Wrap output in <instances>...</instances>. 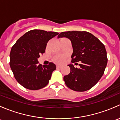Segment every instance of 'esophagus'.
I'll return each mask as SVG.
<instances>
[{"instance_id": "1", "label": "esophagus", "mask_w": 120, "mask_h": 120, "mask_svg": "<svg viewBox=\"0 0 120 120\" xmlns=\"http://www.w3.org/2000/svg\"><path fill=\"white\" fill-rule=\"evenodd\" d=\"M61 66H59V65H57V66H56L57 68H61Z\"/></svg>"}]
</instances>
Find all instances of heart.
I'll return each mask as SVG.
<instances>
[{
    "label": "heart",
    "instance_id": "1",
    "mask_svg": "<svg viewBox=\"0 0 120 120\" xmlns=\"http://www.w3.org/2000/svg\"><path fill=\"white\" fill-rule=\"evenodd\" d=\"M66 59V56H56L53 58V61L57 64H61L64 62Z\"/></svg>",
    "mask_w": 120,
    "mask_h": 120
}]
</instances>
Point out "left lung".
Instances as JSON below:
<instances>
[{"mask_svg": "<svg viewBox=\"0 0 120 120\" xmlns=\"http://www.w3.org/2000/svg\"><path fill=\"white\" fill-rule=\"evenodd\" d=\"M65 37L71 41L73 48L71 62L81 61L79 68L72 64L69 74L64 77L66 85L72 90L83 92L91 89L103 75L107 63L105 45L92 34L86 31L62 32L58 38Z\"/></svg>", "mask_w": 120, "mask_h": 120, "instance_id": "obj_1", "label": "left lung"}]
</instances>
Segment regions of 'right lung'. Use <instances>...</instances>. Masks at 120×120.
<instances>
[{
    "instance_id": "1",
    "label": "right lung",
    "mask_w": 120,
    "mask_h": 120,
    "mask_svg": "<svg viewBox=\"0 0 120 120\" xmlns=\"http://www.w3.org/2000/svg\"><path fill=\"white\" fill-rule=\"evenodd\" d=\"M59 33L41 30L26 32L17 41L10 53V66L17 81L26 89L38 90L47 85L56 65L39 64L48 41Z\"/></svg>"
}]
</instances>
